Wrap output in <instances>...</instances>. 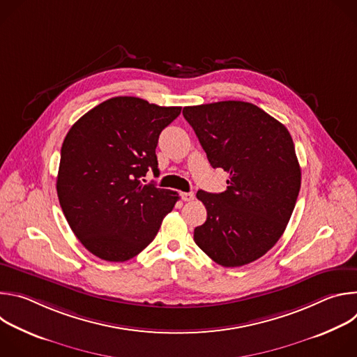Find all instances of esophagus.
I'll use <instances>...</instances> for the list:
<instances>
[{"mask_svg": "<svg viewBox=\"0 0 357 357\" xmlns=\"http://www.w3.org/2000/svg\"><path fill=\"white\" fill-rule=\"evenodd\" d=\"M181 196H182V200H185V202H190L195 199L193 192H183V193H181Z\"/></svg>", "mask_w": 357, "mask_h": 357, "instance_id": "esophagus-1", "label": "esophagus"}]
</instances>
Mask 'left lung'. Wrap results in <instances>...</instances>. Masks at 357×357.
Returning <instances> with one entry per match:
<instances>
[{
    "label": "left lung",
    "mask_w": 357,
    "mask_h": 357,
    "mask_svg": "<svg viewBox=\"0 0 357 357\" xmlns=\"http://www.w3.org/2000/svg\"><path fill=\"white\" fill-rule=\"evenodd\" d=\"M213 168L230 178L222 193L197 190L208 211L193 240L223 267L256 261L274 247L294 212L301 168L284 124L247 101L183 107Z\"/></svg>",
    "instance_id": "8db88e82"
}]
</instances>
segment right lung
Wrapping results in <instances>:
<instances>
[{"label": "right lung", "mask_w": 357, "mask_h": 357, "mask_svg": "<svg viewBox=\"0 0 357 357\" xmlns=\"http://www.w3.org/2000/svg\"><path fill=\"white\" fill-rule=\"evenodd\" d=\"M181 109L131 96L113 97L87 112L66 134L58 197L72 231L96 257L114 263L135 257L174 209L178 193L142 183V176L149 169L158 175L160 134Z\"/></svg>", "instance_id": "add662e5"}]
</instances>
